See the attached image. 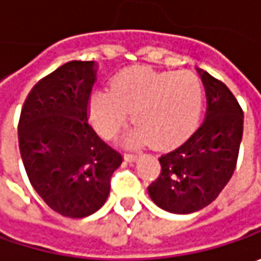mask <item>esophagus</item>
Here are the masks:
<instances>
[{
	"label": "esophagus",
	"instance_id": "obj_1",
	"mask_svg": "<svg viewBox=\"0 0 261 261\" xmlns=\"http://www.w3.org/2000/svg\"><path fill=\"white\" fill-rule=\"evenodd\" d=\"M125 160L126 161H129V163H134V161L138 160V155H136V154H130V152H126Z\"/></svg>",
	"mask_w": 261,
	"mask_h": 261
}]
</instances>
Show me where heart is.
<instances>
[{"label": "heart", "mask_w": 261, "mask_h": 261, "mask_svg": "<svg viewBox=\"0 0 261 261\" xmlns=\"http://www.w3.org/2000/svg\"><path fill=\"white\" fill-rule=\"evenodd\" d=\"M203 107V86L190 71H156L132 66L112 80L110 91L91 97L90 112L101 135H116L129 119L136 125L126 144L142 145L152 141L158 148L175 145L189 135Z\"/></svg>", "instance_id": "obj_1"}]
</instances>
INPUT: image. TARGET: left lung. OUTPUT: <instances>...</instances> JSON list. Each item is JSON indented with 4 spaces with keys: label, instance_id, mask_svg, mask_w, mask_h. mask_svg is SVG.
<instances>
[{
    "label": "left lung",
    "instance_id": "1",
    "mask_svg": "<svg viewBox=\"0 0 261 261\" xmlns=\"http://www.w3.org/2000/svg\"><path fill=\"white\" fill-rule=\"evenodd\" d=\"M206 90V117L185 144L160 156L161 173L148 186L156 206L192 214L212 203L234 174L244 113L228 87L197 69Z\"/></svg>",
    "mask_w": 261,
    "mask_h": 261
}]
</instances>
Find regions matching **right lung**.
Wrapping results in <instances>:
<instances>
[{
    "mask_svg": "<svg viewBox=\"0 0 261 261\" xmlns=\"http://www.w3.org/2000/svg\"><path fill=\"white\" fill-rule=\"evenodd\" d=\"M93 61H71L42 78L25 98L18 148L37 195L68 218L94 214L107 200L122 154L88 122Z\"/></svg>",
    "mask_w": 261,
    "mask_h": 261,
    "instance_id": "add662e5",
    "label": "right lung"
}]
</instances>
